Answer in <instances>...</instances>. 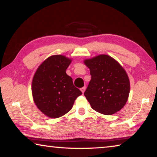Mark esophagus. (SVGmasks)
Returning a JSON list of instances; mask_svg holds the SVG:
<instances>
[{"label": "esophagus", "instance_id": "obj_1", "mask_svg": "<svg viewBox=\"0 0 157 157\" xmlns=\"http://www.w3.org/2000/svg\"><path fill=\"white\" fill-rule=\"evenodd\" d=\"M85 90H86V86H84V87H82V88L81 89V91L82 92V94H84V91H85Z\"/></svg>", "mask_w": 157, "mask_h": 157}]
</instances>
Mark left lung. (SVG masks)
<instances>
[{"mask_svg":"<svg viewBox=\"0 0 157 157\" xmlns=\"http://www.w3.org/2000/svg\"><path fill=\"white\" fill-rule=\"evenodd\" d=\"M90 69L91 79L84 92L95 111L112 115L121 111L128 100L130 82L125 70L107 55H99L84 60Z\"/></svg>","mask_w":157,"mask_h":157,"instance_id":"obj_1","label":"left lung"}]
</instances>
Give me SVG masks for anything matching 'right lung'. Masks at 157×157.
<instances>
[{
  "instance_id": "1",
  "label": "right lung",
  "mask_w": 157,
  "mask_h": 157,
  "mask_svg": "<svg viewBox=\"0 0 157 157\" xmlns=\"http://www.w3.org/2000/svg\"><path fill=\"white\" fill-rule=\"evenodd\" d=\"M72 59L64 55L48 57L37 68L32 82L34 104L45 116L57 118L72 109L76 98L82 95L66 73Z\"/></svg>"
}]
</instances>
